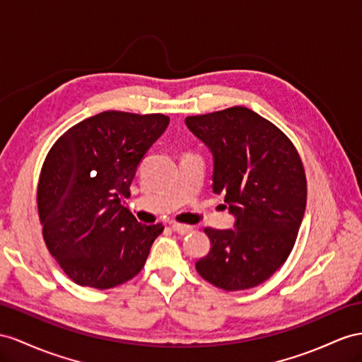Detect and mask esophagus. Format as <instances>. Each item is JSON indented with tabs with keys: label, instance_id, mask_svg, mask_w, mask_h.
<instances>
[{
	"label": "esophagus",
	"instance_id": "esophagus-1",
	"mask_svg": "<svg viewBox=\"0 0 362 362\" xmlns=\"http://www.w3.org/2000/svg\"><path fill=\"white\" fill-rule=\"evenodd\" d=\"M171 228H173L174 233H177V234H180V235H187V234L192 233V226H189V225L173 223V225H171Z\"/></svg>",
	"mask_w": 362,
	"mask_h": 362
}]
</instances>
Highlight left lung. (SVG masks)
Segmentation results:
<instances>
[{
	"mask_svg": "<svg viewBox=\"0 0 362 362\" xmlns=\"http://www.w3.org/2000/svg\"><path fill=\"white\" fill-rule=\"evenodd\" d=\"M185 122L214 156L212 191L235 217V229L205 228L211 251L196 269L223 291L251 289L280 269L298 235L308 199L301 157L280 128L246 107Z\"/></svg>",
	"mask_w": 362,
	"mask_h": 362,
	"instance_id": "obj_1",
	"label": "left lung"
}]
</instances>
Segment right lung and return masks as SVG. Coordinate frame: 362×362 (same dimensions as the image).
Here are the masks:
<instances>
[{"label":"right lung","instance_id":"add662e5","mask_svg":"<svg viewBox=\"0 0 362 362\" xmlns=\"http://www.w3.org/2000/svg\"><path fill=\"white\" fill-rule=\"evenodd\" d=\"M170 117L104 111L64 133L45 157L36 202L44 242L79 286L110 289L144 267L163 226L124 205L139 163Z\"/></svg>","mask_w":362,"mask_h":362}]
</instances>
